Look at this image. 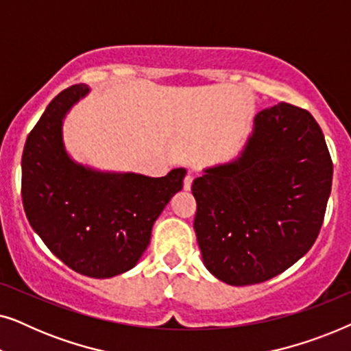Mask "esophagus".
Segmentation results:
<instances>
[{
	"label": "esophagus",
	"mask_w": 351,
	"mask_h": 351,
	"mask_svg": "<svg viewBox=\"0 0 351 351\" xmlns=\"http://www.w3.org/2000/svg\"><path fill=\"white\" fill-rule=\"evenodd\" d=\"M191 184H193V176L186 174L185 179H184V189L185 190H190L191 189Z\"/></svg>",
	"instance_id": "obj_1"
}]
</instances>
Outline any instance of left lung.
<instances>
[{"instance_id": "obj_1", "label": "left lung", "mask_w": 351, "mask_h": 351, "mask_svg": "<svg viewBox=\"0 0 351 351\" xmlns=\"http://www.w3.org/2000/svg\"><path fill=\"white\" fill-rule=\"evenodd\" d=\"M330 186L332 160L315 118L286 102L258 112L241 156L191 185L206 268L232 286L287 270L318 238Z\"/></svg>"}]
</instances>
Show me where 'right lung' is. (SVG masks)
<instances>
[{
    "label": "right lung",
    "instance_id": "1",
    "mask_svg": "<svg viewBox=\"0 0 351 351\" xmlns=\"http://www.w3.org/2000/svg\"><path fill=\"white\" fill-rule=\"evenodd\" d=\"M89 93L62 90L28 134L22 155V203L32 228L71 270L112 278L131 270L150 243L152 227L184 186L186 171L165 177L99 172L65 152L62 123Z\"/></svg>",
    "mask_w": 351,
    "mask_h": 351
}]
</instances>
